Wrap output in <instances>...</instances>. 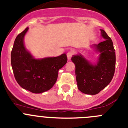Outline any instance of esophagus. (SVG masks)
Returning a JSON list of instances; mask_svg holds the SVG:
<instances>
[{
	"label": "esophagus",
	"mask_w": 128,
	"mask_h": 128,
	"mask_svg": "<svg viewBox=\"0 0 128 128\" xmlns=\"http://www.w3.org/2000/svg\"><path fill=\"white\" fill-rule=\"evenodd\" d=\"M74 54V51L73 50H72V49H70V50H68L67 52V58H68V60H70L71 59V58H72V56H73V54Z\"/></svg>",
	"instance_id": "esophagus-1"
}]
</instances>
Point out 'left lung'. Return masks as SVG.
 Returning a JSON list of instances; mask_svg holds the SVG:
<instances>
[{"label":"left lung","mask_w":128,"mask_h":128,"mask_svg":"<svg viewBox=\"0 0 128 128\" xmlns=\"http://www.w3.org/2000/svg\"><path fill=\"white\" fill-rule=\"evenodd\" d=\"M100 31L105 40L95 46L100 52L97 65L90 64L81 55L73 56L71 59L76 66L78 89L86 94L99 93L111 82L115 73L116 58L113 42L104 30Z\"/></svg>","instance_id":"left-lung-1"}]
</instances>
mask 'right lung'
<instances>
[{
    "label": "right lung",
    "instance_id": "right-lung-1",
    "mask_svg": "<svg viewBox=\"0 0 128 128\" xmlns=\"http://www.w3.org/2000/svg\"><path fill=\"white\" fill-rule=\"evenodd\" d=\"M27 28L18 35L11 53V63L16 81L19 85L34 94L50 90L57 81L58 70L67 62L65 54L58 57L35 60L27 51L24 37Z\"/></svg>",
    "mask_w": 128,
    "mask_h": 128
}]
</instances>
